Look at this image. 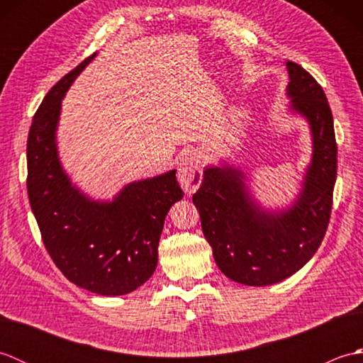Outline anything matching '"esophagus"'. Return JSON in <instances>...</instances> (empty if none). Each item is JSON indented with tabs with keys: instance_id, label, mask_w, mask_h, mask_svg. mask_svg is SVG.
<instances>
[{
	"instance_id": "esophagus-1",
	"label": "esophagus",
	"mask_w": 363,
	"mask_h": 363,
	"mask_svg": "<svg viewBox=\"0 0 363 363\" xmlns=\"http://www.w3.org/2000/svg\"><path fill=\"white\" fill-rule=\"evenodd\" d=\"M203 168H204V156L201 152H190L182 159V164L177 172V179L182 189L187 194H194L201 186L203 181Z\"/></svg>"
}]
</instances>
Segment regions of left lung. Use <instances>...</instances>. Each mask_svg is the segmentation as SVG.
I'll return each mask as SVG.
<instances>
[{"label": "left lung", "mask_w": 363, "mask_h": 363, "mask_svg": "<svg viewBox=\"0 0 363 363\" xmlns=\"http://www.w3.org/2000/svg\"><path fill=\"white\" fill-rule=\"evenodd\" d=\"M291 113L311 129L312 159L290 206L264 209L243 169L221 162L207 167L194 204L221 273L238 284L264 287L287 279L320 248L333 209L337 177L334 120L320 84L303 67L285 62Z\"/></svg>", "instance_id": "obj_1"}]
</instances>
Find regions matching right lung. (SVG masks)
<instances>
[{
	"instance_id": "1",
	"label": "right lung",
	"mask_w": 363,
	"mask_h": 363,
	"mask_svg": "<svg viewBox=\"0 0 363 363\" xmlns=\"http://www.w3.org/2000/svg\"><path fill=\"white\" fill-rule=\"evenodd\" d=\"M65 74L38 107L28 137V196L45 248L68 281L103 296L134 291L157 267L167 213L184 191L176 169L126 184L112 199H94L60 164L56 133L62 99L94 57Z\"/></svg>"
}]
</instances>
